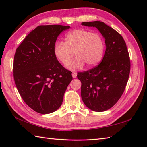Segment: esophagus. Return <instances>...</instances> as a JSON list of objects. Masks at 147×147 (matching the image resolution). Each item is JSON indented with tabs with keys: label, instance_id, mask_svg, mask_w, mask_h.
<instances>
[{
	"label": "esophagus",
	"instance_id": "esophagus-1",
	"mask_svg": "<svg viewBox=\"0 0 147 147\" xmlns=\"http://www.w3.org/2000/svg\"><path fill=\"white\" fill-rule=\"evenodd\" d=\"M72 76H73V78H76L77 76V73L76 72H73V73H72Z\"/></svg>",
	"mask_w": 147,
	"mask_h": 147
}]
</instances>
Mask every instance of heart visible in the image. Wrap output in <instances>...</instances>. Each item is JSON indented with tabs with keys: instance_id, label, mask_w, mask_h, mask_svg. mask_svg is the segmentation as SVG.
<instances>
[{
	"instance_id": "obj_1",
	"label": "heart",
	"mask_w": 147,
	"mask_h": 147,
	"mask_svg": "<svg viewBox=\"0 0 147 147\" xmlns=\"http://www.w3.org/2000/svg\"><path fill=\"white\" fill-rule=\"evenodd\" d=\"M105 50V42L102 36L98 33L79 29L71 31L65 35V42L58 41L55 43L54 53L61 63L67 65L74 57L76 58L68 65L71 70L97 65L102 59Z\"/></svg>"
}]
</instances>
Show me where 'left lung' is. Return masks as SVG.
Segmentation results:
<instances>
[{
    "mask_svg": "<svg viewBox=\"0 0 147 147\" xmlns=\"http://www.w3.org/2000/svg\"><path fill=\"white\" fill-rule=\"evenodd\" d=\"M82 24L96 27L105 39L102 62L77 75L82 82L84 104L93 111L103 112L116 104L125 90L131 68L129 52L123 36L103 22H83Z\"/></svg>",
    "mask_w": 147,
    "mask_h": 147,
    "instance_id": "8db88e82",
    "label": "left lung"
}]
</instances>
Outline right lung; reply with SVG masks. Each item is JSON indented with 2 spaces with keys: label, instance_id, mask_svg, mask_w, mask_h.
<instances>
[{
  "label": "right lung",
  "instance_id": "obj_1",
  "mask_svg": "<svg viewBox=\"0 0 147 147\" xmlns=\"http://www.w3.org/2000/svg\"><path fill=\"white\" fill-rule=\"evenodd\" d=\"M69 28L59 24L37 26L16 51V86L24 102L38 113L57 110L73 80L72 72L59 63L54 53L58 36Z\"/></svg>",
  "mask_w": 147,
  "mask_h": 147
}]
</instances>
